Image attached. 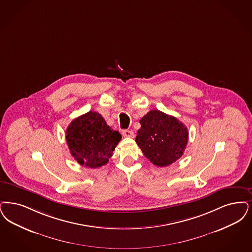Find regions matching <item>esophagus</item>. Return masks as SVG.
Here are the masks:
<instances>
[{
    "mask_svg": "<svg viewBox=\"0 0 252 252\" xmlns=\"http://www.w3.org/2000/svg\"><path fill=\"white\" fill-rule=\"evenodd\" d=\"M122 134L126 138H133L134 137V133H133V131L131 130H123Z\"/></svg>",
    "mask_w": 252,
    "mask_h": 252,
    "instance_id": "obj_1",
    "label": "esophagus"
}]
</instances>
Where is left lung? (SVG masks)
Returning <instances> with one entry per match:
<instances>
[{
	"instance_id": "1",
	"label": "left lung",
	"mask_w": 252,
	"mask_h": 252,
	"mask_svg": "<svg viewBox=\"0 0 252 252\" xmlns=\"http://www.w3.org/2000/svg\"><path fill=\"white\" fill-rule=\"evenodd\" d=\"M136 142L143 155L158 167H166L183 156L189 141L186 126L158 110L150 111L141 120Z\"/></svg>"
}]
</instances>
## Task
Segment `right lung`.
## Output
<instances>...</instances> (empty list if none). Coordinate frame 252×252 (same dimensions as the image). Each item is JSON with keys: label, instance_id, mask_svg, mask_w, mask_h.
<instances>
[{"label": "right lung", "instance_id": "right-lung-1", "mask_svg": "<svg viewBox=\"0 0 252 252\" xmlns=\"http://www.w3.org/2000/svg\"><path fill=\"white\" fill-rule=\"evenodd\" d=\"M65 134L71 155L92 169L106 165L122 139L98 112L91 111L71 122Z\"/></svg>", "mask_w": 252, "mask_h": 252}]
</instances>
